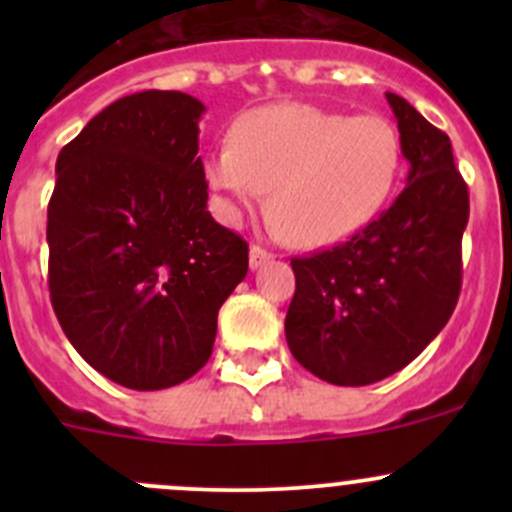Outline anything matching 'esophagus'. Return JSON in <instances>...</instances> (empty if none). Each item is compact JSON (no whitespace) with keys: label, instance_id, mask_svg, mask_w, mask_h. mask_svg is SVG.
<instances>
[{"label":"esophagus","instance_id":"obj_1","mask_svg":"<svg viewBox=\"0 0 512 512\" xmlns=\"http://www.w3.org/2000/svg\"><path fill=\"white\" fill-rule=\"evenodd\" d=\"M270 260H272V252H267L265 247H260V245L250 247V267H252V270H257V267H262L265 262H270Z\"/></svg>","mask_w":512,"mask_h":512}]
</instances>
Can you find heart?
<instances>
[{
    "label": "heart",
    "instance_id": "heart-1",
    "mask_svg": "<svg viewBox=\"0 0 512 512\" xmlns=\"http://www.w3.org/2000/svg\"><path fill=\"white\" fill-rule=\"evenodd\" d=\"M401 136L384 116L275 103L237 118L232 146L205 158V178L235 223L262 203L294 247H327L384 210L401 173Z\"/></svg>",
    "mask_w": 512,
    "mask_h": 512
}]
</instances>
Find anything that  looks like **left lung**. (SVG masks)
Segmentation results:
<instances>
[{
  "instance_id": "obj_1",
  "label": "left lung",
  "mask_w": 512,
  "mask_h": 512,
  "mask_svg": "<svg viewBox=\"0 0 512 512\" xmlns=\"http://www.w3.org/2000/svg\"><path fill=\"white\" fill-rule=\"evenodd\" d=\"M409 160L399 198L347 242L294 257L285 334L294 359L337 386H366L416 359L461 294L468 185L451 138L386 94Z\"/></svg>"
}]
</instances>
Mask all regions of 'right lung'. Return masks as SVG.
<instances>
[{"label":"right lung","mask_w":512,"mask_h":512,"mask_svg":"<svg viewBox=\"0 0 512 512\" xmlns=\"http://www.w3.org/2000/svg\"><path fill=\"white\" fill-rule=\"evenodd\" d=\"M203 111L180 91L123 96L56 158L51 307L76 352L126 389L198 374L247 275V242L208 213Z\"/></svg>","instance_id":"right-lung-1"}]
</instances>
